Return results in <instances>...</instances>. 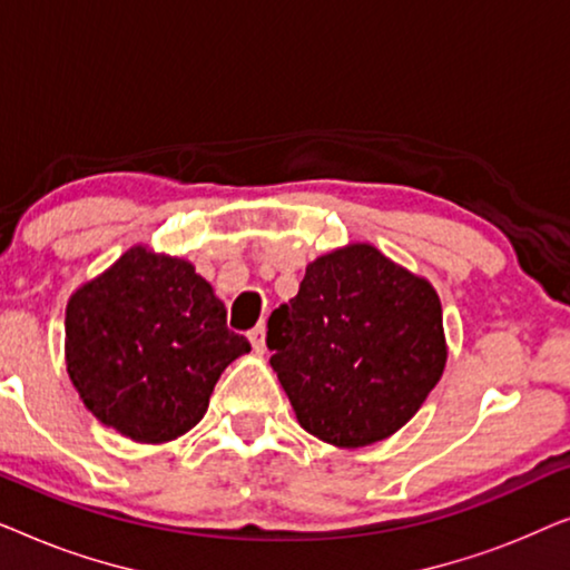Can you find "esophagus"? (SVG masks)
I'll return each instance as SVG.
<instances>
[{
	"label": "esophagus",
	"instance_id": "1",
	"mask_svg": "<svg viewBox=\"0 0 570 570\" xmlns=\"http://www.w3.org/2000/svg\"><path fill=\"white\" fill-rule=\"evenodd\" d=\"M248 342H252V347H254V353H264V350H267V337H264V324H259V326H254L252 332H248Z\"/></svg>",
	"mask_w": 570,
	"mask_h": 570
}]
</instances>
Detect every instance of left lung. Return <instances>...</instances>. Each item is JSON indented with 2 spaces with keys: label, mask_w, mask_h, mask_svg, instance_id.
Instances as JSON below:
<instances>
[{
  "label": "left lung",
  "mask_w": 570,
  "mask_h": 570,
  "mask_svg": "<svg viewBox=\"0 0 570 570\" xmlns=\"http://www.w3.org/2000/svg\"><path fill=\"white\" fill-rule=\"evenodd\" d=\"M267 347L303 431L337 449L407 425L449 357L435 287L371 244L316 256L272 311Z\"/></svg>",
  "instance_id": "left-lung-1"
}]
</instances>
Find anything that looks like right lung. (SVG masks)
I'll return each mask as SVG.
<instances>
[{
  "label": "right lung",
  "instance_id": "right-lung-1",
  "mask_svg": "<svg viewBox=\"0 0 570 570\" xmlns=\"http://www.w3.org/2000/svg\"><path fill=\"white\" fill-rule=\"evenodd\" d=\"M248 350L194 264L142 244L67 301L69 381L100 423L137 443L191 431L220 373Z\"/></svg>",
  "mask_w": 570,
  "mask_h": 570
}]
</instances>
